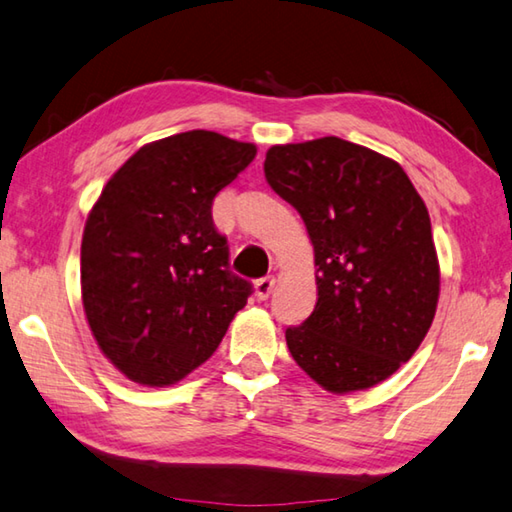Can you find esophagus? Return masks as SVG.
Here are the masks:
<instances>
[{"label": "esophagus", "instance_id": "esophagus-1", "mask_svg": "<svg viewBox=\"0 0 512 512\" xmlns=\"http://www.w3.org/2000/svg\"><path fill=\"white\" fill-rule=\"evenodd\" d=\"M274 285H276V279H274V276H263V279H258V281L254 283V292H256V297L261 299V301L270 299V294H272V290H274Z\"/></svg>", "mask_w": 512, "mask_h": 512}]
</instances>
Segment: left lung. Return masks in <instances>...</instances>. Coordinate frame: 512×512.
I'll list each match as a JSON object with an SVG mask.
<instances>
[{"instance_id": "8db88e82", "label": "left lung", "mask_w": 512, "mask_h": 512, "mask_svg": "<svg viewBox=\"0 0 512 512\" xmlns=\"http://www.w3.org/2000/svg\"><path fill=\"white\" fill-rule=\"evenodd\" d=\"M265 177L306 222L317 306L285 342L330 393L371 389L418 351L441 267L427 206L405 170L339 137L272 146Z\"/></svg>"}]
</instances>
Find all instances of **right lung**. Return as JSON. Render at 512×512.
Listing matches in <instances>:
<instances>
[{"mask_svg": "<svg viewBox=\"0 0 512 512\" xmlns=\"http://www.w3.org/2000/svg\"><path fill=\"white\" fill-rule=\"evenodd\" d=\"M254 157V143L179 132L141 146L94 202L80 245L83 308L101 353L128 380H184L245 308L251 283L229 272L211 206Z\"/></svg>", "mask_w": 512, "mask_h": 512, "instance_id": "right-lung-1", "label": "right lung"}]
</instances>
